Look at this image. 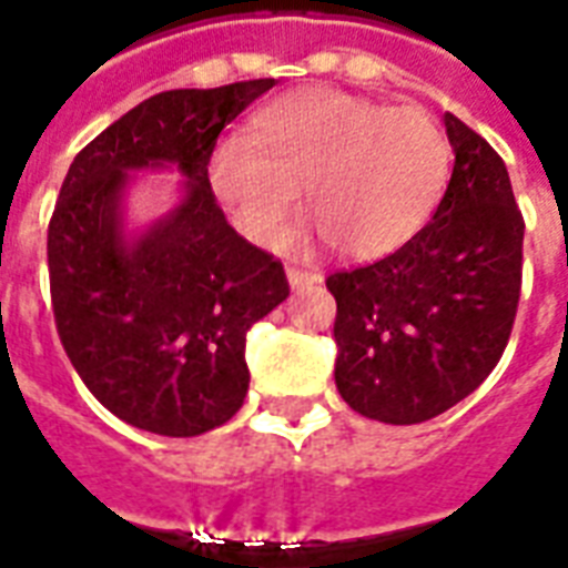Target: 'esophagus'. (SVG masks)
I'll return each mask as SVG.
<instances>
[{"label":"esophagus","instance_id":"34e87169","mask_svg":"<svg viewBox=\"0 0 568 568\" xmlns=\"http://www.w3.org/2000/svg\"><path fill=\"white\" fill-rule=\"evenodd\" d=\"M287 281L293 290H305V287H314L320 284V275L317 272H302V268H287Z\"/></svg>","mask_w":568,"mask_h":568}]
</instances>
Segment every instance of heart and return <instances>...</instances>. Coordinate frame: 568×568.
<instances>
[{
  "label": "heart",
  "instance_id": "b5f03b06",
  "mask_svg": "<svg viewBox=\"0 0 568 568\" xmlns=\"http://www.w3.org/2000/svg\"><path fill=\"white\" fill-rule=\"evenodd\" d=\"M449 164V140L419 106L308 87L260 106L248 138L221 140L206 182L254 245L275 242L300 187L311 221L293 233L296 245L329 239L341 257L374 260L419 233Z\"/></svg>",
  "mask_w": 568,
  "mask_h": 568
}]
</instances>
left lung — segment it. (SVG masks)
I'll use <instances>...</instances> for the list:
<instances>
[{"label": "left lung", "instance_id": "obj_1", "mask_svg": "<svg viewBox=\"0 0 568 568\" xmlns=\"http://www.w3.org/2000/svg\"><path fill=\"white\" fill-rule=\"evenodd\" d=\"M443 125L455 164L434 219L389 257L326 281L335 386L386 425L434 419L479 389L521 296L524 219L506 164L458 116Z\"/></svg>", "mask_w": 568, "mask_h": 568}]
</instances>
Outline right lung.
<instances>
[{
  "label": "right lung",
  "instance_id": "1",
  "mask_svg": "<svg viewBox=\"0 0 568 568\" xmlns=\"http://www.w3.org/2000/svg\"><path fill=\"white\" fill-rule=\"evenodd\" d=\"M275 87L245 80L140 101L89 143L47 233L50 296L68 359L106 410L161 437H197L248 395L251 326L290 296L284 268L230 227L206 182L215 140ZM143 169L179 172L178 197L126 219Z\"/></svg>",
  "mask_w": 568,
  "mask_h": 568
}]
</instances>
